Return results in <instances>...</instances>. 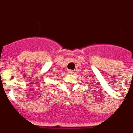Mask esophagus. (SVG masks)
<instances>
[{"label": "esophagus", "instance_id": "1", "mask_svg": "<svg viewBox=\"0 0 133 133\" xmlns=\"http://www.w3.org/2000/svg\"><path fill=\"white\" fill-rule=\"evenodd\" d=\"M68 74H72V73H73V71H72V70H68Z\"/></svg>", "mask_w": 133, "mask_h": 133}]
</instances>
